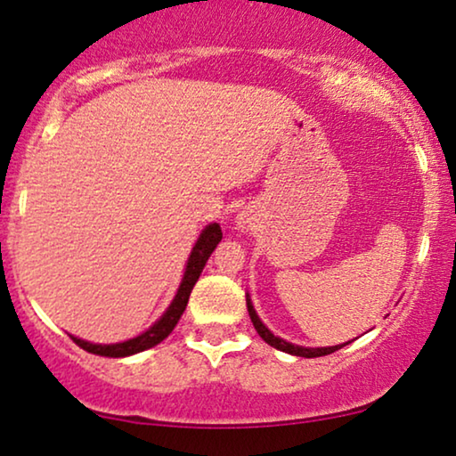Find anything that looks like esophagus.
I'll list each match as a JSON object with an SVG mask.
<instances>
[{
  "label": "esophagus",
  "mask_w": 456,
  "mask_h": 456,
  "mask_svg": "<svg viewBox=\"0 0 456 456\" xmlns=\"http://www.w3.org/2000/svg\"><path fill=\"white\" fill-rule=\"evenodd\" d=\"M236 226H239L242 232H248V230L253 228V220L248 217V214L242 211V214H239V217H236Z\"/></svg>",
  "instance_id": "34e87169"
}]
</instances>
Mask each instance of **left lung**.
<instances>
[{
  "label": "left lung",
  "mask_w": 456,
  "mask_h": 456,
  "mask_svg": "<svg viewBox=\"0 0 456 456\" xmlns=\"http://www.w3.org/2000/svg\"><path fill=\"white\" fill-rule=\"evenodd\" d=\"M247 311H248V317H251L253 326L255 330H257V334L264 338L267 345L278 348V351L282 353H289V354H297V357H305V359H311V357H323V354H330L334 351H338V348H342L345 345H348V342H345V345H336V346H322V348H307V346H298V345H292V342H286L282 338H278V336H273L270 330H267L264 323H261L259 315L255 314L253 309V303L251 298H248L247 295Z\"/></svg>",
  "instance_id": "obj_1"
}]
</instances>
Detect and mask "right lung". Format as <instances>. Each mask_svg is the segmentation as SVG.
Returning <instances> with one entry per match:
<instances>
[{
  "instance_id": "1",
  "label": "right lung",
  "mask_w": 456,
  "mask_h": 456,
  "mask_svg": "<svg viewBox=\"0 0 456 456\" xmlns=\"http://www.w3.org/2000/svg\"><path fill=\"white\" fill-rule=\"evenodd\" d=\"M220 240H222L220 224H209V226H205L203 232L199 234L195 247H192L189 264H186L183 282H180V286H178L176 297H174L170 307L166 309V314L161 315L159 320L147 330V332L136 336V338L118 342V345H93V342L77 338V336H72V340L77 342L80 348H85L86 353L102 354V357H128V354L147 351V348L159 345V342L167 338V334L176 328L180 315L184 314L186 303H189L192 286L197 284V280H199V276H201L205 264H208L209 255L214 253V248L217 247V242Z\"/></svg>"
}]
</instances>
